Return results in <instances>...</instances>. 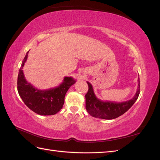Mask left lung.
Wrapping results in <instances>:
<instances>
[{
    "mask_svg": "<svg viewBox=\"0 0 160 160\" xmlns=\"http://www.w3.org/2000/svg\"><path fill=\"white\" fill-rule=\"evenodd\" d=\"M89 86L88 92L85 95V108L88 112L94 118L104 119H115L123 113L132 107L138 99L140 91L139 78L136 93L133 98L124 102L103 101L97 98L92 85L87 81Z\"/></svg>",
    "mask_w": 160,
    "mask_h": 160,
    "instance_id": "8db88e82",
    "label": "left lung"
}]
</instances>
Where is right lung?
<instances>
[{
  "instance_id": "right-lung-1",
  "label": "right lung",
  "mask_w": 160,
  "mask_h": 160,
  "mask_svg": "<svg viewBox=\"0 0 160 160\" xmlns=\"http://www.w3.org/2000/svg\"><path fill=\"white\" fill-rule=\"evenodd\" d=\"M28 51L24 58L18 71L17 89L23 102L34 112L41 115H55L62 109L65 94L76 81L71 77H65L62 83L54 88L40 90L26 80L23 67L27 60Z\"/></svg>"
}]
</instances>
